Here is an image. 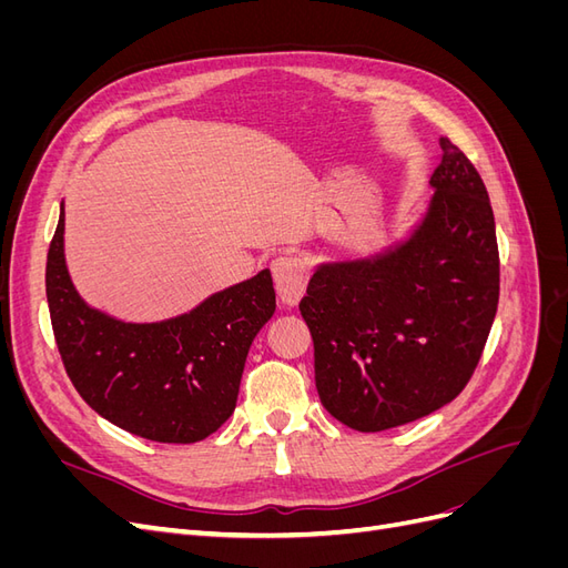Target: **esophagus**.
I'll list each match as a JSON object with an SVG mask.
<instances>
[{
  "instance_id": "esophagus-1",
  "label": "esophagus",
  "mask_w": 568,
  "mask_h": 568,
  "mask_svg": "<svg viewBox=\"0 0 568 568\" xmlns=\"http://www.w3.org/2000/svg\"><path fill=\"white\" fill-rule=\"evenodd\" d=\"M307 265L301 255H280L272 261V277L274 286H277V294L284 303L294 305L301 301L303 291L307 286Z\"/></svg>"
}]
</instances>
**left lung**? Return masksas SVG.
I'll use <instances>...</instances> for the list:
<instances>
[{
  "label": "left lung",
  "mask_w": 568,
  "mask_h": 568,
  "mask_svg": "<svg viewBox=\"0 0 568 568\" xmlns=\"http://www.w3.org/2000/svg\"><path fill=\"white\" fill-rule=\"evenodd\" d=\"M440 151L432 205L409 242L376 261L320 267L298 303L320 400L355 432H386L455 400L497 313L486 184L448 136Z\"/></svg>",
  "instance_id": "1"
}]
</instances>
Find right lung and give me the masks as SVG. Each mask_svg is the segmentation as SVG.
Listing matches in <instances>:
<instances>
[{
    "instance_id": "obj_1",
    "label": "right lung",
    "mask_w": 568,
    "mask_h": 568,
    "mask_svg": "<svg viewBox=\"0 0 568 568\" xmlns=\"http://www.w3.org/2000/svg\"><path fill=\"white\" fill-rule=\"evenodd\" d=\"M51 329L68 379L101 417L159 443H196L230 419L255 334L272 317L270 270L161 324L84 305L63 261V205L47 253Z\"/></svg>"
}]
</instances>
